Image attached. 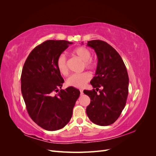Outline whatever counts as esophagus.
Segmentation results:
<instances>
[{
	"mask_svg": "<svg viewBox=\"0 0 156 156\" xmlns=\"http://www.w3.org/2000/svg\"><path fill=\"white\" fill-rule=\"evenodd\" d=\"M80 93H81V95H83V90H80Z\"/></svg>",
	"mask_w": 156,
	"mask_h": 156,
	"instance_id": "esophagus-1",
	"label": "esophagus"
}]
</instances>
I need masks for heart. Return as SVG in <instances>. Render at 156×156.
<instances>
[{
    "mask_svg": "<svg viewBox=\"0 0 156 156\" xmlns=\"http://www.w3.org/2000/svg\"><path fill=\"white\" fill-rule=\"evenodd\" d=\"M73 53L79 56L84 61V66L88 69H92L95 66V63L91 58V52L84 47H79L73 51ZM56 67L59 72L64 75L68 74L67 58L64 54L58 56L56 60ZM91 75L87 72L81 73H73L67 79L66 83L68 86L75 88H83L90 80Z\"/></svg>",
    "mask_w": 156,
    "mask_h": 156,
    "instance_id": "heart-1",
    "label": "heart"
}]
</instances>
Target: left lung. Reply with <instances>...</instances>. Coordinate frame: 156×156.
<instances>
[{
    "label": "left lung",
    "instance_id": "obj_1",
    "mask_svg": "<svg viewBox=\"0 0 156 156\" xmlns=\"http://www.w3.org/2000/svg\"><path fill=\"white\" fill-rule=\"evenodd\" d=\"M83 44V43H82ZM87 46L96 52L98 65L95 76L90 84L95 90L83 91L90 98L87 114L93 123L111 125L119 119L125 107L128 96L129 77L124 61L118 52L101 40L88 41Z\"/></svg>",
    "mask_w": 156,
    "mask_h": 156
}]
</instances>
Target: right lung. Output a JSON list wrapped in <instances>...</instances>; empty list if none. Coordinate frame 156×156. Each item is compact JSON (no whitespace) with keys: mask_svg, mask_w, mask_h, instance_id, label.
I'll use <instances>...</instances> for the list:
<instances>
[{"mask_svg":"<svg viewBox=\"0 0 156 156\" xmlns=\"http://www.w3.org/2000/svg\"><path fill=\"white\" fill-rule=\"evenodd\" d=\"M72 44L47 40L30 52L23 66L21 92L27 110L32 120L46 130L62 129L68 123L80 95L79 90L72 87L58 90L64 81L56 60ZM55 91L58 94L54 95Z\"/></svg>","mask_w":156,"mask_h":156,"instance_id":"1","label":"right lung"}]
</instances>
